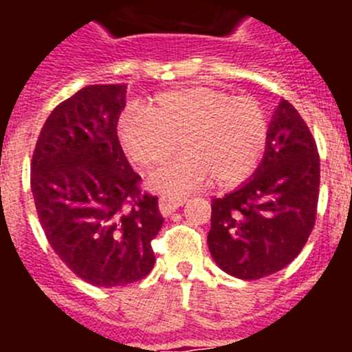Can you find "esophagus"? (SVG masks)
<instances>
[{
  "instance_id": "34e87169",
  "label": "esophagus",
  "mask_w": 352,
  "mask_h": 352,
  "mask_svg": "<svg viewBox=\"0 0 352 352\" xmlns=\"http://www.w3.org/2000/svg\"><path fill=\"white\" fill-rule=\"evenodd\" d=\"M183 203H185V197H160V201H158V210H160V213L164 217H169L173 211L183 206Z\"/></svg>"
}]
</instances>
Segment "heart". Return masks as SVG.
I'll list each match as a JSON object with an SVG mask.
<instances>
[{"label":"heart","instance_id":"heart-1","mask_svg":"<svg viewBox=\"0 0 352 352\" xmlns=\"http://www.w3.org/2000/svg\"><path fill=\"white\" fill-rule=\"evenodd\" d=\"M270 125L263 105L208 86L160 93L132 105L118 121V141L133 166L153 169L178 149L186 153L151 176L157 192L176 195L214 178L220 186L245 182L261 164Z\"/></svg>","mask_w":352,"mask_h":352}]
</instances>
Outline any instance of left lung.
<instances>
[{
  "instance_id": "left-lung-1",
  "label": "left lung",
  "mask_w": 352,
  "mask_h": 352,
  "mask_svg": "<svg viewBox=\"0 0 352 352\" xmlns=\"http://www.w3.org/2000/svg\"><path fill=\"white\" fill-rule=\"evenodd\" d=\"M319 166L309 126L282 100L254 178L211 201L208 247L223 272L257 280L296 259L316 223Z\"/></svg>"
}]
</instances>
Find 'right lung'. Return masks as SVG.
<instances>
[{"instance_id": "right-lung-1", "label": "right lung", "mask_w": 352, "mask_h": 352, "mask_svg": "<svg viewBox=\"0 0 352 352\" xmlns=\"http://www.w3.org/2000/svg\"><path fill=\"white\" fill-rule=\"evenodd\" d=\"M125 84H93L49 114L31 162V192L49 245L96 287L133 284L151 272V239L164 219L141 192L120 141Z\"/></svg>"}]
</instances>
